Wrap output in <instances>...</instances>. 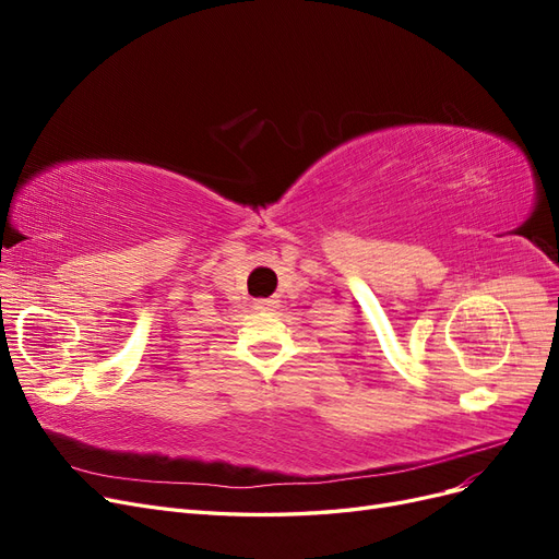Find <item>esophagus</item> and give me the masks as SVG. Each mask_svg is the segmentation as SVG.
Masks as SVG:
<instances>
[{
	"label": "esophagus",
	"instance_id": "34e87169",
	"mask_svg": "<svg viewBox=\"0 0 559 559\" xmlns=\"http://www.w3.org/2000/svg\"><path fill=\"white\" fill-rule=\"evenodd\" d=\"M277 298H259V300H253V308L257 310H275L277 308Z\"/></svg>",
	"mask_w": 559,
	"mask_h": 559
}]
</instances>
